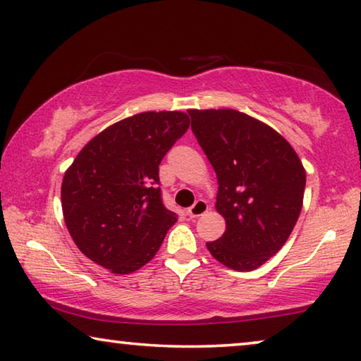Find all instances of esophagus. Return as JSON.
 I'll list each match as a JSON object with an SVG mask.
<instances>
[{"mask_svg": "<svg viewBox=\"0 0 361 361\" xmlns=\"http://www.w3.org/2000/svg\"><path fill=\"white\" fill-rule=\"evenodd\" d=\"M208 203L204 202V200H197L195 203L192 204L190 208L187 209V214L190 216V218H198V216H202L203 213L208 212Z\"/></svg>", "mask_w": 361, "mask_h": 361, "instance_id": "esophagus-1", "label": "esophagus"}]
</instances>
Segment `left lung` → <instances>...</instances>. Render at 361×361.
<instances>
[{
    "mask_svg": "<svg viewBox=\"0 0 361 361\" xmlns=\"http://www.w3.org/2000/svg\"><path fill=\"white\" fill-rule=\"evenodd\" d=\"M192 130L218 177L226 232L207 247L235 271H253L284 247L302 212L307 174L273 127L235 109H188Z\"/></svg>",
    "mask_w": 361,
    "mask_h": 361,
    "instance_id": "left-lung-1",
    "label": "left lung"
}]
</instances>
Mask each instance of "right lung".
<instances>
[{
    "label": "right lung",
    "instance_id": "obj_1",
    "mask_svg": "<svg viewBox=\"0 0 361 361\" xmlns=\"http://www.w3.org/2000/svg\"><path fill=\"white\" fill-rule=\"evenodd\" d=\"M188 126L182 111L134 114L93 137L66 169L64 223L93 263L130 274L157 255L177 221L161 202L159 163Z\"/></svg>",
    "mask_w": 361,
    "mask_h": 361
}]
</instances>
